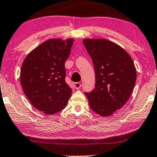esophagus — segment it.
Segmentation results:
<instances>
[{"mask_svg":"<svg viewBox=\"0 0 157 157\" xmlns=\"http://www.w3.org/2000/svg\"><path fill=\"white\" fill-rule=\"evenodd\" d=\"M81 86H82V85L80 82H75L74 83V86L76 90H78V89L80 88Z\"/></svg>","mask_w":157,"mask_h":157,"instance_id":"34e87169","label":"esophagus"}]
</instances>
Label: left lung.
<instances>
[{
    "label": "left lung",
    "instance_id": "left-lung-1",
    "mask_svg": "<svg viewBox=\"0 0 157 157\" xmlns=\"http://www.w3.org/2000/svg\"><path fill=\"white\" fill-rule=\"evenodd\" d=\"M95 70V87L85 93L90 108L99 115L111 116L129 99L136 82V68L127 51L105 39H85Z\"/></svg>",
    "mask_w": 157,
    "mask_h": 157
}]
</instances>
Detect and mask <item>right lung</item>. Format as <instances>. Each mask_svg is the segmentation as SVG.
Wrapping results in <instances>:
<instances>
[{"mask_svg":"<svg viewBox=\"0 0 157 157\" xmlns=\"http://www.w3.org/2000/svg\"><path fill=\"white\" fill-rule=\"evenodd\" d=\"M73 39H51L33 49L21 67L20 82L32 106L48 115L67 106L72 90L65 81V62Z\"/></svg>","mask_w":157,"mask_h":157,"instance_id":"obj_1","label":"right lung"}]
</instances>
